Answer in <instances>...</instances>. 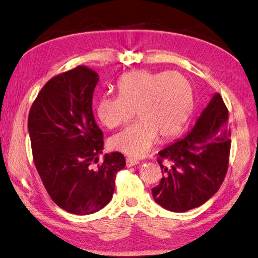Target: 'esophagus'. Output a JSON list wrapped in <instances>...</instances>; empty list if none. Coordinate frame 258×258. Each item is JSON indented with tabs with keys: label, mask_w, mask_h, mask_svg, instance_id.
I'll return each mask as SVG.
<instances>
[{
	"label": "esophagus",
	"mask_w": 258,
	"mask_h": 258,
	"mask_svg": "<svg viewBox=\"0 0 258 258\" xmlns=\"http://www.w3.org/2000/svg\"><path fill=\"white\" fill-rule=\"evenodd\" d=\"M139 163H140V161L135 160V159H133V158H126V166L127 167H134V166L139 165Z\"/></svg>",
	"instance_id": "esophagus-1"
}]
</instances>
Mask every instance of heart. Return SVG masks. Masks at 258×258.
Here are the masks:
<instances>
[{"instance_id": "heart-1", "label": "heart", "mask_w": 258, "mask_h": 258, "mask_svg": "<svg viewBox=\"0 0 258 258\" xmlns=\"http://www.w3.org/2000/svg\"><path fill=\"white\" fill-rule=\"evenodd\" d=\"M117 87L119 95L100 96L96 113L106 127L115 128L137 110L138 123L110 139L111 148L132 158L147 156L160 135L179 134L194 108L193 87L178 72L132 71L119 78Z\"/></svg>"}]
</instances>
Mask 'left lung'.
<instances>
[{"instance_id": "obj_1", "label": "left lung", "mask_w": 258, "mask_h": 258, "mask_svg": "<svg viewBox=\"0 0 258 258\" xmlns=\"http://www.w3.org/2000/svg\"><path fill=\"white\" fill-rule=\"evenodd\" d=\"M230 147L229 113L217 92L194 127L159 152L158 162L166 174L162 171L160 184L152 188L154 201L178 213L201 207L223 182ZM162 158L171 161L169 168L162 165Z\"/></svg>"}]
</instances>
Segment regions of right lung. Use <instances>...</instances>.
<instances>
[{
    "mask_svg": "<svg viewBox=\"0 0 258 258\" xmlns=\"http://www.w3.org/2000/svg\"><path fill=\"white\" fill-rule=\"evenodd\" d=\"M99 76L86 67L51 78L28 117L32 157L51 200L70 213L88 215L113 198L117 171L125 167L119 152L104 154V135L92 114Z\"/></svg>",
    "mask_w": 258,
    "mask_h": 258,
    "instance_id": "add662e5",
    "label": "right lung"
}]
</instances>
